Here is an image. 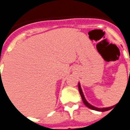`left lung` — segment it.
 Wrapping results in <instances>:
<instances>
[{
    "label": "left lung",
    "mask_w": 130,
    "mask_h": 130,
    "mask_svg": "<svg viewBox=\"0 0 130 130\" xmlns=\"http://www.w3.org/2000/svg\"><path fill=\"white\" fill-rule=\"evenodd\" d=\"M78 90H79L80 96H81V98H82V100H83V102H84V103L85 104V105H86V106H87L88 108H90V109H91V110H97V111L105 112V111H107V110H110L111 108H112L113 107H114V106H112V107H110V108H95V107H93V105H91V104H89L87 101H86V100L85 99V97H84V94H83L82 90H81V88H80V84H78Z\"/></svg>",
    "instance_id": "left-lung-1"
}]
</instances>
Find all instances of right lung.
<instances>
[{
    "mask_svg": "<svg viewBox=\"0 0 130 130\" xmlns=\"http://www.w3.org/2000/svg\"><path fill=\"white\" fill-rule=\"evenodd\" d=\"M2 84H3V83H2Z\"/></svg>",
    "mask_w": 130,
    "mask_h": 130,
    "instance_id": "right-lung-1",
    "label": "right lung"
}]
</instances>
